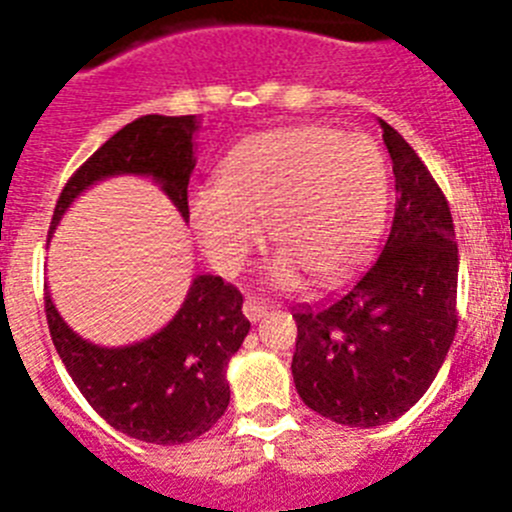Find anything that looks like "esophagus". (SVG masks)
Listing matches in <instances>:
<instances>
[{
    "instance_id": "esophagus-1",
    "label": "esophagus",
    "mask_w": 512,
    "mask_h": 512,
    "mask_svg": "<svg viewBox=\"0 0 512 512\" xmlns=\"http://www.w3.org/2000/svg\"><path fill=\"white\" fill-rule=\"evenodd\" d=\"M266 312H269V307H266L264 302L253 300V297H248V300L243 302V315H246V318L251 320V323H256V320L264 318Z\"/></svg>"
}]
</instances>
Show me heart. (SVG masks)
<instances>
[{
	"instance_id": "b5f03b06",
	"label": "heart",
	"mask_w": 512,
	"mask_h": 512,
	"mask_svg": "<svg viewBox=\"0 0 512 512\" xmlns=\"http://www.w3.org/2000/svg\"><path fill=\"white\" fill-rule=\"evenodd\" d=\"M390 202V164L366 133L297 125L253 135L225 161L223 187H202L192 223L220 269H238L264 238L282 251L269 279L295 287L346 277L377 246Z\"/></svg>"
}]
</instances>
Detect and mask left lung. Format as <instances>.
I'll list each match as a JSON object with an SVG mask.
<instances>
[{
  "label": "left lung",
  "mask_w": 512,
  "mask_h": 512,
  "mask_svg": "<svg viewBox=\"0 0 512 512\" xmlns=\"http://www.w3.org/2000/svg\"><path fill=\"white\" fill-rule=\"evenodd\" d=\"M379 125L397 189L390 235L341 295L292 310L297 392L307 408L351 428L408 413L456 333L459 248L449 202L408 140Z\"/></svg>",
  "instance_id": "8db88e82"
}]
</instances>
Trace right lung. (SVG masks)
I'll use <instances>...</instances> for the list:
<instances>
[{
	"mask_svg": "<svg viewBox=\"0 0 512 512\" xmlns=\"http://www.w3.org/2000/svg\"><path fill=\"white\" fill-rule=\"evenodd\" d=\"M194 115H146L117 130L63 187L51 233L79 194L110 176H148L189 220L187 187L194 164ZM53 346L79 392L112 428L158 446L189 443L223 418L230 402V356L251 323L243 297L223 277L200 274L164 328L128 346H97L69 328L45 287Z\"/></svg>",
	"mask_w": 512,
	"mask_h": 512,
	"instance_id": "obj_1",
	"label": "right lung"
}]
</instances>
